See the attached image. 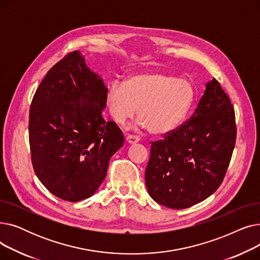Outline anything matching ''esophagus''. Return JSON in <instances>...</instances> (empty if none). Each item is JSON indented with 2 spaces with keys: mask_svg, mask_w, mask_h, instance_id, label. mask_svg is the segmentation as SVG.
Here are the masks:
<instances>
[{
  "mask_svg": "<svg viewBox=\"0 0 260 260\" xmlns=\"http://www.w3.org/2000/svg\"><path fill=\"white\" fill-rule=\"evenodd\" d=\"M140 138L138 137V136H135V135H128L126 137V141L131 144H134V143H137L139 142Z\"/></svg>",
  "mask_w": 260,
  "mask_h": 260,
  "instance_id": "esophagus-1",
  "label": "esophagus"
}]
</instances>
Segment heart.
Returning a JSON list of instances; mask_svg holds the SVG:
<instances>
[{
  "label": "heart",
  "mask_w": 260,
  "mask_h": 260,
  "mask_svg": "<svg viewBox=\"0 0 260 260\" xmlns=\"http://www.w3.org/2000/svg\"><path fill=\"white\" fill-rule=\"evenodd\" d=\"M194 99L195 89L188 81L165 73H139L124 83L116 80L106 92V105L117 123L124 124L137 111L138 124L156 135L178 127Z\"/></svg>",
  "instance_id": "obj_1"
}]
</instances>
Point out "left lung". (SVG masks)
Instances as JSON below:
<instances>
[{"label":"left lung","instance_id":"obj_1","mask_svg":"<svg viewBox=\"0 0 260 260\" xmlns=\"http://www.w3.org/2000/svg\"><path fill=\"white\" fill-rule=\"evenodd\" d=\"M236 134L233 104L213 78L192 117L151 142L145 170L148 194L175 210L207 199L223 181Z\"/></svg>","mask_w":260,"mask_h":260}]
</instances>
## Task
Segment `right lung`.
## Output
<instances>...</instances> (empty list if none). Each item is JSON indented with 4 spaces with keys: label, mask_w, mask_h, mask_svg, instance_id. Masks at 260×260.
<instances>
[{
    "label": "right lung",
    "mask_w": 260,
    "mask_h": 260,
    "mask_svg": "<svg viewBox=\"0 0 260 260\" xmlns=\"http://www.w3.org/2000/svg\"><path fill=\"white\" fill-rule=\"evenodd\" d=\"M106 92L78 50L54 64L35 92L28 124L31 163L39 180L62 200L92 196L124 142L117 123L103 119Z\"/></svg>",
    "instance_id": "right-lung-1"
}]
</instances>
